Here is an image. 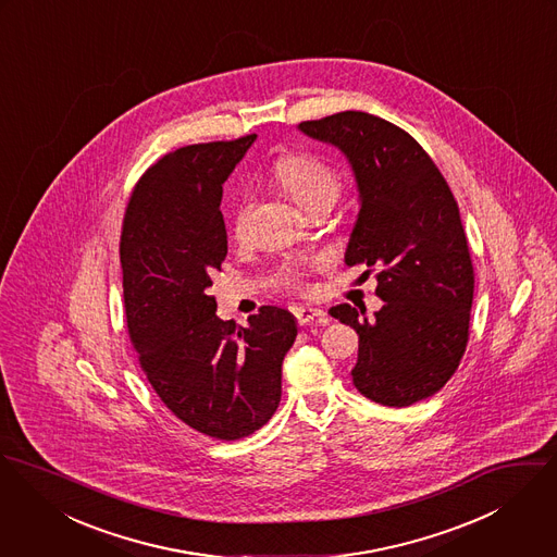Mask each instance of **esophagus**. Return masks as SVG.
Segmentation results:
<instances>
[{
    "instance_id": "1",
    "label": "esophagus",
    "mask_w": 557,
    "mask_h": 557,
    "mask_svg": "<svg viewBox=\"0 0 557 557\" xmlns=\"http://www.w3.org/2000/svg\"><path fill=\"white\" fill-rule=\"evenodd\" d=\"M295 318L301 326L306 324H318V326H326L329 324V318L322 309L313 308H297L295 309Z\"/></svg>"
}]
</instances>
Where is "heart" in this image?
Returning a JSON list of instances; mask_svg holds the SVG:
<instances>
[{
	"mask_svg": "<svg viewBox=\"0 0 557 557\" xmlns=\"http://www.w3.org/2000/svg\"><path fill=\"white\" fill-rule=\"evenodd\" d=\"M273 180L284 187L293 200L309 213L313 209H331L342 191L344 182L342 175L331 169L326 162L309 156V153H284L271 166ZM249 202L246 196L237 200L231 213V226L235 235H242L248 220ZM284 284L290 288H299L301 280L297 271L284 273Z\"/></svg>",
	"mask_w": 557,
	"mask_h": 557,
	"instance_id": "1",
	"label": "heart"
}]
</instances>
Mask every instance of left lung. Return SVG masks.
Listing matches in <instances>:
<instances>
[{"label": "left lung", "instance_id": "obj_1", "mask_svg": "<svg viewBox=\"0 0 557 557\" xmlns=\"http://www.w3.org/2000/svg\"><path fill=\"white\" fill-rule=\"evenodd\" d=\"M352 164L361 211L346 264L377 269L375 318L348 304L331 315L359 335L352 382L371 401L406 408L437 393L470 337L474 267L459 205L430 153L399 125L344 111L299 125Z\"/></svg>", "mask_w": 557, "mask_h": 557}]
</instances>
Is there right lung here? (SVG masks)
<instances>
[{"label":"right lung","mask_w":557,"mask_h":557,"mask_svg":"<svg viewBox=\"0 0 557 557\" xmlns=\"http://www.w3.org/2000/svg\"><path fill=\"white\" fill-rule=\"evenodd\" d=\"M256 134L180 147L129 194L120 258L127 335L162 404L191 430L239 440L282 399V361L297 337L290 311L262 306L248 329L215 315L207 295L228 253L222 184Z\"/></svg>","instance_id":"obj_1"}]
</instances>
